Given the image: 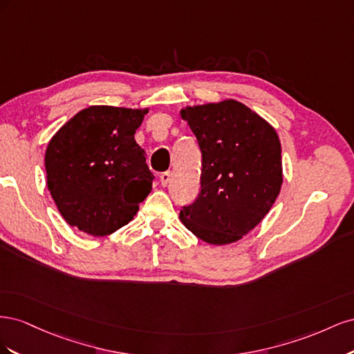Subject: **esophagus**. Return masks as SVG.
I'll list each match as a JSON object with an SVG mask.
<instances>
[{"mask_svg":"<svg viewBox=\"0 0 354 354\" xmlns=\"http://www.w3.org/2000/svg\"><path fill=\"white\" fill-rule=\"evenodd\" d=\"M159 178H160V185L167 186L169 183V180H171V173H169V171H165V173L159 176Z\"/></svg>","mask_w":354,"mask_h":354,"instance_id":"34e87169","label":"esophagus"}]
</instances>
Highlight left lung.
Instances as JSON below:
<instances>
[{
  "label": "left lung",
  "mask_w": 354,
  "mask_h": 354,
  "mask_svg": "<svg viewBox=\"0 0 354 354\" xmlns=\"http://www.w3.org/2000/svg\"><path fill=\"white\" fill-rule=\"evenodd\" d=\"M201 155V192L183 207L186 229L212 245L239 241L259 224L282 186L281 142L274 128L236 100L181 111Z\"/></svg>",
  "instance_id": "8db88e82"
}]
</instances>
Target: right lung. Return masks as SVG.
I'll return each mask as SVG.
<instances>
[{
	"mask_svg": "<svg viewBox=\"0 0 354 354\" xmlns=\"http://www.w3.org/2000/svg\"><path fill=\"white\" fill-rule=\"evenodd\" d=\"M146 113L90 106L53 136L47 186L69 226L106 236L130 223L151 194L155 177L134 138Z\"/></svg>",
	"mask_w": 354,
	"mask_h": 354,
	"instance_id": "obj_1",
	"label": "right lung"
}]
</instances>
